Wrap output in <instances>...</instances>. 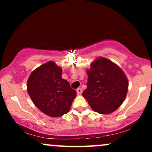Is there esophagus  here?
Here are the masks:
<instances>
[{
    "label": "esophagus",
    "mask_w": 152,
    "mask_h": 152,
    "mask_svg": "<svg viewBox=\"0 0 152 152\" xmlns=\"http://www.w3.org/2000/svg\"><path fill=\"white\" fill-rule=\"evenodd\" d=\"M76 92H77L78 95H81V94H82V92H83V90H82L81 88H78L76 89Z\"/></svg>",
    "instance_id": "1"
}]
</instances>
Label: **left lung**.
Wrapping results in <instances>:
<instances>
[{"label": "left lung", "instance_id": "obj_1", "mask_svg": "<svg viewBox=\"0 0 152 152\" xmlns=\"http://www.w3.org/2000/svg\"><path fill=\"white\" fill-rule=\"evenodd\" d=\"M87 88L82 93L96 112L108 114L121 105L128 91V79L123 71L109 59L100 57L87 70Z\"/></svg>", "mask_w": 152, "mask_h": 152}]
</instances>
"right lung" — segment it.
Masks as SVG:
<instances>
[{
  "instance_id": "obj_1",
  "label": "right lung",
  "mask_w": 152,
  "mask_h": 152,
  "mask_svg": "<svg viewBox=\"0 0 152 152\" xmlns=\"http://www.w3.org/2000/svg\"><path fill=\"white\" fill-rule=\"evenodd\" d=\"M61 75V68L53 61H48L35 69L27 81L28 93L34 104L51 117L69 112L76 96V91Z\"/></svg>"
}]
</instances>
